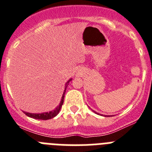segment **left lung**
<instances>
[{
    "instance_id": "8db88e82",
    "label": "left lung",
    "mask_w": 152,
    "mask_h": 152,
    "mask_svg": "<svg viewBox=\"0 0 152 152\" xmlns=\"http://www.w3.org/2000/svg\"><path fill=\"white\" fill-rule=\"evenodd\" d=\"M93 112H94V113H96V114H98V113H96V112H95V111H93ZM98 115H99V114H98Z\"/></svg>"
}]
</instances>
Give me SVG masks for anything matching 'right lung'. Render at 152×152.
<instances>
[{
	"label": "right lung",
	"mask_w": 152,
	"mask_h": 152,
	"mask_svg": "<svg viewBox=\"0 0 152 152\" xmlns=\"http://www.w3.org/2000/svg\"><path fill=\"white\" fill-rule=\"evenodd\" d=\"M72 79H69L68 81L66 82V83L65 85V89H64V92H63V96H62L61 101L60 102V105H57L56 108L54 110L50 111V112H49V113H27V112H23L24 114L26 115H27L28 117H30V118H35V119H39V120H48V119H51V118H54L55 116H56L58 115V113H60V109H61L62 105L63 104V100H64V96H65V93H66V87L68 86L69 83L72 80Z\"/></svg>",
	"instance_id": "right-lung-1"
}]
</instances>
